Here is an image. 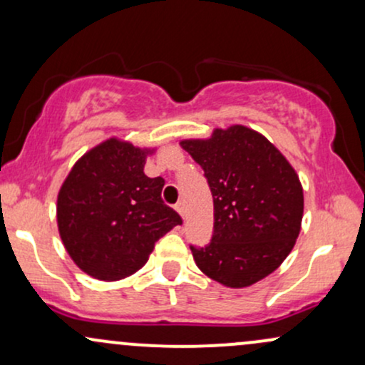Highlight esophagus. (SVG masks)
I'll list each match as a JSON object with an SVG mask.
<instances>
[{"instance_id": "esophagus-1", "label": "esophagus", "mask_w": 365, "mask_h": 365, "mask_svg": "<svg viewBox=\"0 0 365 365\" xmlns=\"http://www.w3.org/2000/svg\"><path fill=\"white\" fill-rule=\"evenodd\" d=\"M175 209L178 210V214H180V216H182V217H185V204H183L182 200L177 202V205H175Z\"/></svg>"}]
</instances>
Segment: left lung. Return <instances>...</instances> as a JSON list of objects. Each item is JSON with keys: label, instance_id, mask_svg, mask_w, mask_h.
<instances>
[{"label": "left lung", "instance_id": "8db88e82", "mask_svg": "<svg viewBox=\"0 0 365 365\" xmlns=\"http://www.w3.org/2000/svg\"><path fill=\"white\" fill-rule=\"evenodd\" d=\"M204 170L214 200V230L190 245L197 267L227 287H247L285 260L301 231L299 177L274 144L243 125L207 140H182Z\"/></svg>", "mask_w": 365, "mask_h": 365}]
</instances>
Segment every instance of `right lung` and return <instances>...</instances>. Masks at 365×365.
Returning <instances> with one entry per match:
<instances>
[{"label":"right lung","mask_w":365,"mask_h":365,"mask_svg":"<svg viewBox=\"0 0 365 365\" xmlns=\"http://www.w3.org/2000/svg\"><path fill=\"white\" fill-rule=\"evenodd\" d=\"M146 153L110 139L73 166L57 197V225L83 272L118 280L148 262L155 243L182 225L161 199L165 180L144 175Z\"/></svg>","instance_id":"obj_1"}]
</instances>
